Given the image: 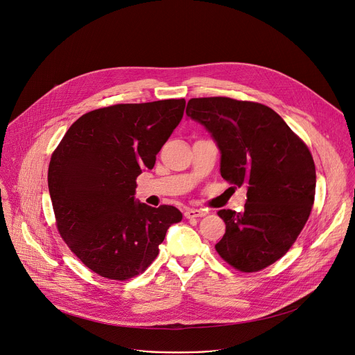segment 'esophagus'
<instances>
[{"label": "esophagus", "instance_id": "34e87169", "mask_svg": "<svg viewBox=\"0 0 355 355\" xmlns=\"http://www.w3.org/2000/svg\"><path fill=\"white\" fill-rule=\"evenodd\" d=\"M205 215H207V212H205L204 209H193V208H191V209H187V211H185V214H184V216H185L187 219L202 218V216H205Z\"/></svg>", "mask_w": 355, "mask_h": 355}]
</instances>
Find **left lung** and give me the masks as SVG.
Segmentation results:
<instances>
[{
  "label": "left lung",
  "mask_w": 355,
  "mask_h": 355,
  "mask_svg": "<svg viewBox=\"0 0 355 355\" xmlns=\"http://www.w3.org/2000/svg\"><path fill=\"white\" fill-rule=\"evenodd\" d=\"M187 116L220 150V175L247 188L244 212L222 209L226 233L219 256L243 272L279 260L311 215L316 170L308 146L271 108L226 96L192 98Z\"/></svg>",
  "instance_id": "8db88e82"
}]
</instances>
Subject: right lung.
<instances>
[{"mask_svg": "<svg viewBox=\"0 0 355 355\" xmlns=\"http://www.w3.org/2000/svg\"><path fill=\"white\" fill-rule=\"evenodd\" d=\"M185 99L118 104L91 111L66 132L49 164L47 184L60 236L84 266L125 281L159 254L182 214L136 198V178L182 119Z\"/></svg>", "mask_w": 355, "mask_h": 355, "instance_id": "add662e5", "label": "right lung"}]
</instances>
